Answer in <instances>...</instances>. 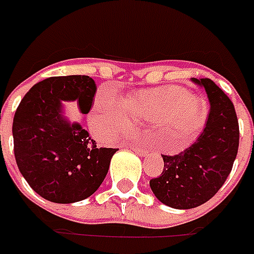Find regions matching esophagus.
I'll list each match as a JSON object with an SVG mask.
<instances>
[{
	"label": "esophagus",
	"instance_id": "esophagus-1",
	"mask_svg": "<svg viewBox=\"0 0 254 254\" xmlns=\"http://www.w3.org/2000/svg\"><path fill=\"white\" fill-rule=\"evenodd\" d=\"M131 148H132L133 151L136 152L137 155H140V156L147 155V149H145V148H140V147H136V145H132Z\"/></svg>",
	"mask_w": 254,
	"mask_h": 254
}]
</instances>
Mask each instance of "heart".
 Here are the masks:
<instances>
[{
	"instance_id": "obj_1",
	"label": "heart",
	"mask_w": 254,
	"mask_h": 254,
	"mask_svg": "<svg viewBox=\"0 0 254 254\" xmlns=\"http://www.w3.org/2000/svg\"><path fill=\"white\" fill-rule=\"evenodd\" d=\"M159 123L176 140V148L188 147L204 123V103L198 97L178 86L143 90L123 99L111 92L95 95L90 111L93 128L105 137H114L125 131L129 119Z\"/></svg>"
}]
</instances>
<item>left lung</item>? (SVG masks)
Listing matches in <instances>:
<instances>
[{"mask_svg": "<svg viewBox=\"0 0 254 254\" xmlns=\"http://www.w3.org/2000/svg\"><path fill=\"white\" fill-rule=\"evenodd\" d=\"M204 88L210 113L195 143L174 156L162 155L164 170L149 181L156 198L172 208L189 210L206 203L232 170L239 149V122L233 103L210 78H192Z\"/></svg>", "mask_w": 254, "mask_h": 254, "instance_id": "left-lung-1", "label": "left lung"}]
</instances>
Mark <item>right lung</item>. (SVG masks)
Masks as SVG:
<instances>
[{
  "instance_id": "right-lung-1",
  "label": "right lung",
  "mask_w": 254,
  "mask_h": 254,
  "mask_svg": "<svg viewBox=\"0 0 254 254\" xmlns=\"http://www.w3.org/2000/svg\"><path fill=\"white\" fill-rule=\"evenodd\" d=\"M95 82L89 76L50 77L34 85L13 122L18 169L35 192L55 203L86 199L101 186L115 148H98L80 123L63 115V102L77 101L81 114L93 105Z\"/></svg>"
}]
</instances>
